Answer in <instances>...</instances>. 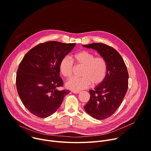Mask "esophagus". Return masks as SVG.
Here are the masks:
<instances>
[{"label":"esophagus","instance_id":"34e87169","mask_svg":"<svg viewBox=\"0 0 151 151\" xmlns=\"http://www.w3.org/2000/svg\"><path fill=\"white\" fill-rule=\"evenodd\" d=\"M72 93H75V94H78L80 93L79 91H72Z\"/></svg>","mask_w":151,"mask_h":151}]
</instances>
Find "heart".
I'll list each match as a JSON object with an SVG mask.
<instances>
[{
  "label": "heart",
  "instance_id": "heart-1",
  "mask_svg": "<svg viewBox=\"0 0 151 151\" xmlns=\"http://www.w3.org/2000/svg\"><path fill=\"white\" fill-rule=\"evenodd\" d=\"M95 54L88 51H81L73 55V60L78 66L83 67L81 78H72L66 83L68 88L78 91L101 84L107 73V63L101 56L95 57ZM73 64L68 57L60 61L59 69L61 74L66 79H70L73 75Z\"/></svg>",
  "mask_w": 151,
  "mask_h": 151
}]
</instances>
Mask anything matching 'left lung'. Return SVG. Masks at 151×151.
<instances>
[{
    "instance_id": "8db88e82",
    "label": "left lung",
    "mask_w": 151,
    "mask_h": 151,
    "mask_svg": "<svg viewBox=\"0 0 151 151\" xmlns=\"http://www.w3.org/2000/svg\"><path fill=\"white\" fill-rule=\"evenodd\" d=\"M83 47L97 50L107 63L104 81L94 90H90V98L84 109L97 119L112 116L121 105L128 90V73L123 58L114 48L102 43H93Z\"/></svg>"
}]
</instances>
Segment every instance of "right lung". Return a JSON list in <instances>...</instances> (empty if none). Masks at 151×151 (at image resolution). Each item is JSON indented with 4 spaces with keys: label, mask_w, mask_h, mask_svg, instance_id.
<instances>
[{
    "label": "right lung",
    "mask_w": 151,
    "mask_h": 151,
    "mask_svg": "<svg viewBox=\"0 0 151 151\" xmlns=\"http://www.w3.org/2000/svg\"><path fill=\"white\" fill-rule=\"evenodd\" d=\"M75 45L57 41L40 43L29 51L20 62L17 90L21 101L33 115L39 118L51 115L70 93L57 89L63 86L59 65Z\"/></svg>",
    "instance_id": "add662e5"
}]
</instances>
